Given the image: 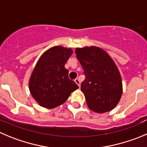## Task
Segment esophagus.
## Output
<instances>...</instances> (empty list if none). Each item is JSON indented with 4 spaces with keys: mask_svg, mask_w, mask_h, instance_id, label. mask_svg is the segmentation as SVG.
Instances as JSON below:
<instances>
[{
    "mask_svg": "<svg viewBox=\"0 0 147 147\" xmlns=\"http://www.w3.org/2000/svg\"><path fill=\"white\" fill-rule=\"evenodd\" d=\"M75 83H76V84L78 85V86H79V87H80V80L78 79V78H76V79H75Z\"/></svg>",
    "mask_w": 147,
    "mask_h": 147,
    "instance_id": "34e87169",
    "label": "esophagus"
}]
</instances>
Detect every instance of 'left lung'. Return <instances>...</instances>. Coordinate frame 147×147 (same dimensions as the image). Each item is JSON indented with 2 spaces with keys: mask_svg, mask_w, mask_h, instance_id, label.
<instances>
[{
  "mask_svg": "<svg viewBox=\"0 0 147 147\" xmlns=\"http://www.w3.org/2000/svg\"><path fill=\"white\" fill-rule=\"evenodd\" d=\"M75 53L86 75L81 90L88 108L99 114L112 110L123 94L121 75L114 60L94 46L76 48Z\"/></svg>",
  "mask_w": 147,
  "mask_h": 147,
  "instance_id": "8db88e82",
  "label": "left lung"
}]
</instances>
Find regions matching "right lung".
I'll return each mask as SVG.
<instances>
[{"mask_svg":"<svg viewBox=\"0 0 147 147\" xmlns=\"http://www.w3.org/2000/svg\"><path fill=\"white\" fill-rule=\"evenodd\" d=\"M73 53L71 48L56 46L38 59L29 80L30 92L40 106L53 109L64 104L78 86L64 67Z\"/></svg>","mask_w":147,"mask_h":147,"instance_id":"add662e5","label":"right lung"}]
</instances>
